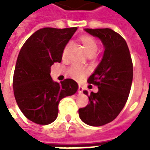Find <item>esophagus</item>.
<instances>
[{"label":"esophagus","instance_id":"esophagus-1","mask_svg":"<svg viewBox=\"0 0 150 150\" xmlns=\"http://www.w3.org/2000/svg\"><path fill=\"white\" fill-rule=\"evenodd\" d=\"M83 88H82L81 86L79 85V89H78V92L80 94V93H83Z\"/></svg>","mask_w":150,"mask_h":150}]
</instances>
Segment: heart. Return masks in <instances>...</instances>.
<instances>
[{"label": "heart", "instance_id": "b5f03b06", "mask_svg": "<svg viewBox=\"0 0 150 150\" xmlns=\"http://www.w3.org/2000/svg\"><path fill=\"white\" fill-rule=\"evenodd\" d=\"M79 41L83 44L88 56L96 55V54L97 53L98 49H99V45L94 38L91 37L90 35H83L79 38ZM67 48H68V45L66 46V48L63 50V55L67 52ZM84 73L85 69L81 66L79 65L71 66L68 70L69 75L74 79H80L84 75Z\"/></svg>", "mask_w": 150, "mask_h": 150}]
</instances>
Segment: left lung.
Here are the masks:
<instances>
[{
    "label": "left lung",
    "instance_id": "left-lung-1",
    "mask_svg": "<svg viewBox=\"0 0 150 150\" xmlns=\"http://www.w3.org/2000/svg\"><path fill=\"white\" fill-rule=\"evenodd\" d=\"M84 30L100 40L104 51L88 79L89 83L98 86V91H83L90 103L79 109V115L88 125L101 126L112 121L125 105L132 82V59L125 40L118 33L108 28Z\"/></svg>",
    "mask_w": 150,
    "mask_h": 150
}]
</instances>
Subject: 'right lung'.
I'll return each mask as SVG.
<instances>
[{
    "instance_id": "right-lung-1",
    "label": "right lung",
    "mask_w": 150,
    "mask_h": 150,
    "mask_svg": "<svg viewBox=\"0 0 150 150\" xmlns=\"http://www.w3.org/2000/svg\"><path fill=\"white\" fill-rule=\"evenodd\" d=\"M76 30L42 28L21 47L13 88L18 107L32 122L42 125L54 122L60 100L78 91V83L71 79L57 83L50 76V67L54 62H61L63 50Z\"/></svg>"
}]
</instances>
